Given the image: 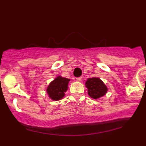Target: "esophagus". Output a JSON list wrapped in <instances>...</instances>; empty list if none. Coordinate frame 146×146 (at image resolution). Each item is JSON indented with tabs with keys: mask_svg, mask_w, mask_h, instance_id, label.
Wrapping results in <instances>:
<instances>
[{
	"mask_svg": "<svg viewBox=\"0 0 146 146\" xmlns=\"http://www.w3.org/2000/svg\"><path fill=\"white\" fill-rule=\"evenodd\" d=\"M76 81H77V82H81V81L82 80V76H79V77H76Z\"/></svg>",
	"mask_w": 146,
	"mask_h": 146,
	"instance_id": "1",
	"label": "esophagus"
}]
</instances>
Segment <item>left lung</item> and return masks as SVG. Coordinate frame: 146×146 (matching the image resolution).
Wrapping results in <instances>:
<instances>
[{
	"label": "left lung",
	"instance_id": "left-lung-1",
	"mask_svg": "<svg viewBox=\"0 0 146 146\" xmlns=\"http://www.w3.org/2000/svg\"><path fill=\"white\" fill-rule=\"evenodd\" d=\"M86 86L89 96L95 99L103 96L107 92V87L99 78L88 79L86 82Z\"/></svg>",
	"mask_w": 146,
	"mask_h": 146
}]
</instances>
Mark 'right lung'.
Here are the masks:
<instances>
[{
  "instance_id": "1",
  "label": "right lung",
  "mask_w": 146,
  "mask_h": 146,
  "mask_svg": "<svg viewBox=\"0 0 146 146\" xmlns=\"http://www.w3.org/2000/svg\"><path fill=\"white\" fill-rule=\"evenodd\" d=\"M70 79L57 76L54 81L50 84L47 89L49 96L54 101H58L62 99L64 92H67Z\"/></svg>"
}]
</instances>
